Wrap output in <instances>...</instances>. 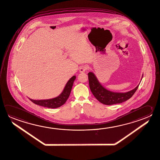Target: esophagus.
Wrapping results in <instances>:
<instances>
[{
  "label": "esophagus",
  "instance_id": "esophagus-1",
  "mask_svg": "<svg viewBox=\"0 0 160 160\" xmlns=\"http://www.w3.org/2000/svg\"><path fill=\"white\" fill-rule=\"evenodd\" d=\"M88 67L87 65H84V66H82L81 68L79 69V72L81 73H83L86 72V70L88 69Z\"/></svg>",
  "mask_w": 160,
  "mask_h": 160
}]
</instances>
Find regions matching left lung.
<instances>
[{
    "label": "left lung",
    "mask_w": 160,
    "mask_h": 160,
    "mask_svg": "<svg viewBox=\"0 0 160 160\" xmlns=\"http://www.w3.org/2000/svg\"><path fill=\"white\" fill-rule=\"evenodd\" d=\"M88 75L89 86L93 96L102 104L108 105L122 103L131 98L139 85L138 84L133 90L126 92H117L108 90L103 87L94 73L89 72ZM142 76L143 75L142 79Z\"/></svg>",
    "instance_id": "1"
}]
</instances>
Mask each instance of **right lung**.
I'll return each instance as SVG.
<instances>
[{
  "label": "right lung",
  "mask_w": 160,
  "mask_h": 160,
  "mask_svg": "<svg viewBox=\"0 0 160 160\" xmlns=\"http://www.w3.org/2000/svg\"><path fill=\"white\" fill-rule=\"evenodd\" d=\"M76 78V76H74L70 79L68 81L64 90L60 95L52 99H46V100H33L29 99L32 102L35 104L40 105L44 107L49 108H57L64 105L67 102L68 98L69 97L71 92L72 88L73 87L74 82Z\"/></svg>",
  "instance_id": "right-lung-1"
}]
</instances>
